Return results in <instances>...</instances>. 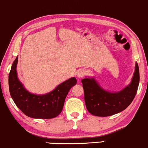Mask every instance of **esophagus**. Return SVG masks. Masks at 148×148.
I'll use <instances>...</instances> for the list:
<instances>
[{"label": "esophagus", "instance_id": "esophagus-1", "mask_svg": "<svg viewBox=\"0 0 148 148\" xmlns=\"http://www.w3.org/2000/svg\"><path fill=\"white\" fill-rule=\"evenodd\" d=\"M85 74H86V71H84V70L82 69V70H79L78 72H77V76L78 78H82V77H83L84 75H85Z\"/></svg>", "mask_w": 148, "mask_h": 148}]
</instances>
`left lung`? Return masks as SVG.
<instances>
[{"mask_svg":"<svg viewBox=\"0 0 148 148\" xmlns=\"http://www.w3.org/2000/svg\"><path fill=\"white\" fill-rule=\"evenodd\" d=\"M140 75L139 68L136 63L135 71L132 82L118 92L106 91L94 78L82 79L84 101L87 110L93 115L108 117L119 113L131 104L136 94Z\"/></svg>","mask_w":148,"mask_h":148,"instance_id":"left-lung-1","label":"left lung"}]
</instances>
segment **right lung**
Returning a JSON list of instances; mask_svg holds the SVG:
<instances>
[{
	"label": "right lung",
	"instance_id": "1",
	"mask_svg": "<svg viewBox=\"0 0 148 148\" xmlns=\"http://www.w3.org/2000/svg\"><path fill=\"white\" fill-rule=\"evenodd\" d=\"M18 56L12 65L9 74V89L16 106L24 114L35 119H52L61 113L68 93L77 83L71 77L59 84L47 94L38 95L30 93L17 77L16 65Z\"/></svg>",
	"mask_w": 148,
	"mask_h": 148
}]
</instances>
